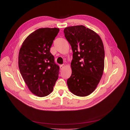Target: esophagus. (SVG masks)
I'll list each match as a JSON object with an SVG mask.
<instances>
[{"mask_svg": "<svg viewBox=\"0 0 130 130\" xmlns=\"http://www.w3.org/2000/svg\"><path fill=\"white\" fill-rule=\"evenodd\" d=\"M64 67H65V65L64 64H62V65H60V70H62L64 68Z\"/></svg>", "mask_w": 130, "mask_h": 130, "instance_id": "obj_1", "label": "esophagus"}]
</instances>
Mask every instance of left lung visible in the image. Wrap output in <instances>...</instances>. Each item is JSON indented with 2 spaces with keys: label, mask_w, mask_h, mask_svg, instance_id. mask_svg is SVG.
<instances>
[{
  "label": "left lung",
  "mask_w": 130,
  "mask_h": 130,
  "mask_svg": "<svg viewBox=\"0 0 130 130\" xmlns=\"http://www.w3.org/2000/svg\"><path fill=\"white\" fill-rule=\"evenodd\" d=\"M64 32L73 53L68 87L76 96H87L95 91L103 73V42L97 33L83 25L66 27Z\"/></svg>",
  "instance_id": "8db88e82"
}]
</instances>
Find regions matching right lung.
I'll return each mask as SVG.
<instances>
[{
	"instance_id": "right-lung-1",
	"label": "right lung",
	"mask_w": 130,
	"mask_h": 130,
	"mask_svg": "<svg viewBox=\"0 0 130 130\" xmlns=\"http://www.w3.org/2000/svg\"><path fill=\"white\" fill-rule=\"evenodd\" d=\"M57 28H42L27 37L20 48L18 66L30 92L38 97L49 95L58 78L59 66L50 52Z\"/></svg>"
}]
</instances>
